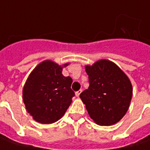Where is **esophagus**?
Listing matches in <instances>:
<instances>
[{"mask_svg":"<svg viewBox=\"0 0 150 150\" xmlns=\"http://www.w3.org/2000/svg\"><path fill=\"white\" fill-rule=\"evenodd\" d=\"M81 93H82V90H79V91H77V92L75 93V96L79 98V97H80V95H81Z\"/></svg>","mask_w":150,"mask_h":150,"instance_id":"34e87169","label":"esophagus"}]
</instances>
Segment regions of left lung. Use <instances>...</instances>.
<instances>
[{"label":"left lung","instance_id":"left-lung-1","mask_svg":"<svg viewBox=\"0 0 150 150\" xmlns=\"http://www.w3.org/2000/svg\"><path fill=\"white\" fill-rule=\"evenodd\" d=\"M90 86L81 93L89 116L99 126H112L127 114L132 97L130 79L112 61L100 59L86 65Z\"/></svg>","mask_w":150,"mask_h":150}]
</instances>
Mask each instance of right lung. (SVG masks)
Wrapping results in <instances>:
<instances>
[{
    "mask_svg": "<svg viewBox=\"0 0 150 150\" xmlns=\"http://www.w3.org/2000/svg\"><path fill=\"white\" fill-rule=\"evenodd\" d=\"M63 65L44 60L29 75L23 88V100L27 112L35 121L52 124L61 119L72 103L75 93L72 79L64 76Z\"/></svg>",
    "mask_w": 150,
    "mask_h": 150,
    "instance_id": "obj_1",
    "label": "right lung"
}]
</instances>
